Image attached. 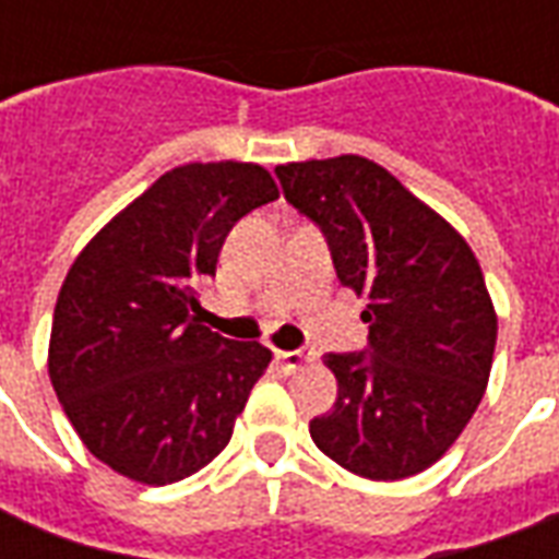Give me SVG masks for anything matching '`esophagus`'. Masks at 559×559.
Wrapping results in <instances>:
<instances>
[{
  "instance_id": "obj_1",
  "label": "esophagus",
  "mask_w": 559,
  "mask_h": 559,
  "mask_svg": "<svg viewBox=\"0 0 559 559\" xmlns=\"http://www.w3.org/2000/svg\"><path fill=\"white\" fill-rule=\"evenodd\" d=\"M275 359H278V365H284L287 371H299L302 365L314 362L317 350H311V347H302V350H275Z\"/></svg>"
}]
</instances>
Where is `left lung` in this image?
Instances as JSON below:
<instances>
[{"label": "left lung", "instance_id": "obj_1", "mask_svg": "<svg viewBox=\"0 0 559 559\" xmlns=\"http://www.w3.org/2000/svg\"><path fill=\"white\" fill-rule=\"evenodd\" d=\"M314 221L344 287L365 296L368 350L329 353L338 399L311 440L356 476L395 481L449 452L479 407L497 314L464 236L374 160L338 155L275 167Z\"/></svg>", "mask_w": 559, "mask_h": 559}]
</instances>
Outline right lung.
<instances>
[{
  "label": "right lung",
  "instance_id": "obj_1",
  "mask_svg": "<svg viewBox=\"0 0 559 559\" xmlns=\"http://www.w3.org/2000/svg\"><path fill=\"white\" fill-rule=\"evenodd\" d=\"M269 200L278 185L260 164L173 167L68 269L47 371L80 440L119 476L170 485L230 443L272 350L203 326L194 287L233 224Z\"/></svg>",
  "mask_w": 559,
  "mask_h": 559
}]
</instances>
